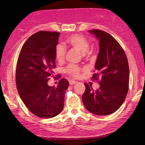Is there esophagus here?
Segmentation results:
<instances>
[{
  "instance_id": "obj_1",
  "label": "esophagus",
  "mask_w": 145,
  "mask_h": 145,
  "mask_svg": "<svg viewBox=\"0 0 145 145\" xmlns=\"http://www.w3.org/2000/svg\"><path fill=\"white\" fill-rule=\"evenodd\" d=\"M76 81H74V80L69 81V84H70V85H73V84H76Z\"/></svg>"
}]
</instances>
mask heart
Instances as JSON below:
<instances>
[{"label": "heart", "mask_w": 145, "mask_h": 145, "mask_svg": "<svg viewBox=\"0 0 145 145\" xmlns=\"http://www.w3.org/2000/svg\"><path fill=\"white\" fill-rule=\"evenodd\" d=\"M66 43L67 45L72 48L78 51L79 52L82 53L83 56H86L88 54V51L90 49V44L88 40L80 35L75 34L71 35L67 39ZM66 50L65 47L61 45H57L55 47V59L57 61L61 62L65 59ZM81 69L76 65H70L67 67L66 72L70 74L71 76L77 78L80 76Z\"/></svg>", "instance_id": "1"}]
</instances>
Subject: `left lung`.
Listing matches in <instances>:
<instances>
[{
  "label": "left lung",
  "instance_id": "left-lung-1",
  "mask_svg": "<svg viewBox=\"0 0 145 145\" xmlns=\"http://www.w3.org/2000/svg\"><path fill=\"white\" fill-rule=\"evenodd\" d=\"M89 32L99 40L100 52L97 57L93 80L100 79V88L94 91L86 83L82 98L85 108L98 116L116 112L123 103L129 89V69L125 51L116 39L100 29Z\"/></svg>",
  "mask_w": 145,
  "mask_h": 145
}]
</instances>
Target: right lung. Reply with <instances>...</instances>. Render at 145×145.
I'll return each instance as SVG.
<instances>
[{
	"label": "right lung",
	"mask_w": 145,
	"mask_h": 145,
	"mask_svg": "<svg viewBox=\"0 0 145 145\" xmlns=\"http://www.w3.org/2000/svg\"><path fill=\"white\" fill-rule=\"evenodd\" d=\"M60 33L40 31L27 39L20 52L16 71V83L20 97L35 116L51 118L62 112L67 79L61 78L57 87L47 81L53 76L55 47Z\"/></svg>",
	"instance_id": "add662e5"
}]
</instances>
